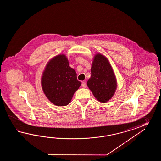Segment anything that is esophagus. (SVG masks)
<instances>
[{"instance_id":"34e87169","label":"esophagus","mask_w":161,"mask_h":161,"mask_svg":"<svg viewBox=\"0 0 161 161\" xmlns=\"http://www.w3.org/2000/svg\"><path fill=\"white\" fill-rule=\"evenodd\" d=\"M82 87H83V88H86V87H87V85H86V83L85 82H82Z\"/></svg>"}]
</instances>
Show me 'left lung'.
<instances>
[{"instance_id": "left-lung-1", "label": "left lung", "mask_w": 161, "mask_h": 161, "mask_svg": "<svg viewBox=\"0 0 161 161\" xmlns=\"http://www.w3.org/2000/svg\"><path fill=\"white\" fill-rule=\"evenodd\" d=\"M91 74L87 83L88 87L99 102H108L116 92L117 80L112 67L105 56L100 53L94 56Z\"/></svg>"}]
</instances>
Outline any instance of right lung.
<instances>
[{
	"mask_svg": "<svg viewBox=\"0 0 161 161\" xmlns=\"http://www.w3.org/2000/svg\"><path fill=\"white\" fill-rule=\"evenodd\" d=\"M75 71L69 67L65 55H57L47 64L41 77V86L45 95L56 106L69 105L81 82Z\"/></svg>",
	"mask_w": 161,
	"mask_h": 161,
	"instance_id": "add662e5",
	"label": "right lung"
}]
</instances>
